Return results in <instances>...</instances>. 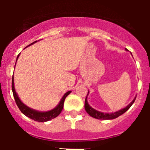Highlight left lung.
I'll return each mask as SVG.
<instances>
[{"mask_svg":"<svg viewBox=\"0 0 150 150\" xmlns=\"http://www.w3.org/2000/svg\"><path fill=\"white\" fill-rule=\"evenodd\" d=\"M88 92H89V91H88ZM88 95H87V96H88ZM87 96L86 98V100H85V110H86V111L88 112V114L89 115V116H91V117L95 118V119H98V120H113V119H116V118L119 117L120 116L122 115L124 112H126V111L129 109L130 107H132V105L133 104L134 102L135 99H136V97H135L133 99V100H132L128 105H127L126 107L122 108V109L120 110L116 111V112H103L94 109V108H92V107L88 104V101H87Z\"/></svg>","mask_w":150,"mask_h":150,"instance_id":"obj_1","label":"left lung"}]
</instances>
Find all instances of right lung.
I'll list each match as a JSON object with an SVG mask.
<instances>
[{"label": "right lung", "mask_w": 150, "mask_h": 150, "mask_svg": "<svg viewBox=\"0 0 150 150\" xmlns=\"http://www.w3.org/2000/svg\"><path fill=\"white\" fill-rule=\"evenodd\" d=\"M36 42H38V41H34V43H30L28 46L34 44ZM19 55H20V54H18V55L17 56L16 61L18 60V56H19ZM12 90H13V96H14V98H15L16 103L17 106H18V107L21 110V112H22L25 116H28V117L31 119V120H34V121L40 122H43L50 121V120H52V119H54V118L57 117V116H59L61 113V112H62V109H63L64 102L66 97L71 92V91H67V92L63 95V97L62 98V99H61V100L59 101V104H58V105H57L55 108H53V109L51 110L44 111V112H43V111L36 110H34L32 109V108H30V107H28L27 105H25V104H24L23 102L20 100V98H18V95H17L16 91L15 86H14V77H13V79H12Z\"/></svg>", "instance_id": "1"}]
</instances>
